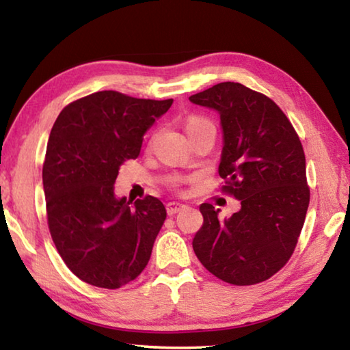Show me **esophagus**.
<instances>
[{"instance_id":"1","label":"esophagus","mask_w":350,"mask_h":350,"mask_svg":"<svg viewBox=\"0 0 350 350\" xmlns=\"http://www.w3.org/2000/svg\"><path fill=\"white\" fill-rule=\"evenodd\" d=\"M185 208V205L180 204V202H176V200H173V202H168L167 204V213L170 216L176 215V213H179L180 210Z\"/></svg>"}]
</instances>
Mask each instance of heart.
Returning <instances> with one entry per match:
<instances>
[{
	"label": "heart",
	"mask_w": 350,
	"mask_h": 350,
	"mask_svg": "<svg viewBox=\"0 0 350 350\" xmlns=\"http://www.w3.org/2000/svg\"><path fill=\"white\" fill-rule=\"evenodd\" d=\"M205 126H215V125H213L211 120H208V118L202 117V116H189L185 120V131L188 135L199 131V129H202ZM180 180L182 179H176L174 185L176 183H179Z\"/></svg>",
	"instance_id": "b5f03b06"
}]
</instances>
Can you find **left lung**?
Wrapping results in <instances>:
<instances>
[{"instance_id": "1", "label": "left lung", "mask_w": 350, "mask_h": 350, "mask_svg": "<svg viewBox=\"0 0 350 350\" xmlns=\"http://www.w3.org/2000/svg\"><path fill=\"white\" fill-rule=\"evenodd\" d=\"M189 102L221 117L219 176L224 191L241 200L224 221L211 204L199 206L204 224L193 250L219 280L262 282L286 265L303 230L310 199L303 145L280 106L241 83H217Z\"/></svg>"}]
</instances>
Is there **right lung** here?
<instances>
[{"instance_id": "right-lung-1", "label": "right lung", "mask_w": 350, "mask_h": 350, "mask_svg": "<svg viewBox=\"0 0 350 350\" xmlns=\"http://www.w3.org/2000/svg\"><path fill=\"white\" fill-rule=\"evenodd\" d=\"M171 105L100 91L69 103L52 126L43 163L47 225L68 269L91 286H125L150 260L167 210L152 196L131 205L114 183Z\"/></svg>"}]
</instances>
